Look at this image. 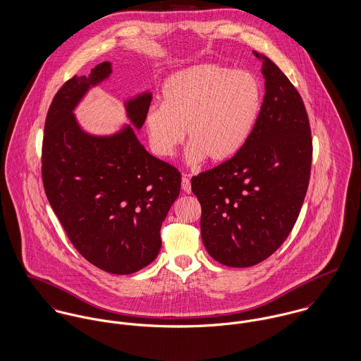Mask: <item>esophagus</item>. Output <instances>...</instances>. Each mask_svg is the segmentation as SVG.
<instances>
[{
	"label": "esophagus",
	"instance_id": "esophagus-1",
	"mask_svg": "<svg viewBox=\"0 0 361 361\" xmlns=\"http://www.w3.org/2000/svg\"><path fill=\"white\" fill-rule=\"evenodd\" d=\"M181 188L184 190L185 194H191V181L187 176H183L181 178Z\"/></svg>",
	"mask_w": 361,
	"mask_h": 361
}]
</instances>
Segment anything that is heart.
<instances>
[{"instance_id": "b5f03b06", "label": "heart", "mask_w": 361, "mask_h": 361, "mask_svg": "<svg viewBox=\"0 0 361 361\" xmlns=\"http://www.w3.org/2000/svg\"><path fill=\"white\" fill-rule=\"evenodd\" d=\"M262 108V90L247 72L202 63L170 76L161 90V106L145 114L151 151L161 159L190 142L187 158L195 164L233 159L247 142Z\"/></svg>"}]
</instances>
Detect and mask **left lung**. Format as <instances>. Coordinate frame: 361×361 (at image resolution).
Masks as SVG:
<instances>
[{
	"label": "left lung",
	"mask_w": 361,
	"mask_h": 361,
	"mask_svg": "<svg viewBox=\"0 0 361 361\" xmlns=\"http://www.w3.org/2000/svg\"><path fill=\"white\" fill-rule=\"evenodd\" d=\"M262 61L266 94L256 126L230 161L191 178L207 253L228 267L271 256L300 213L312 167V131L300 94L280 68Z\"/></svg>",
	"instance_id": "obj_1"
}]
</instances>
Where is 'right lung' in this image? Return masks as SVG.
<instances>
[{"instance_id":"1","label":"right lung","mask_w":361,"mask_h":361,"mask_svg":"<svg viewBox=\"0 0 361 361\" xmlns=\"http://www.w3.org/2000/svg\"><path fill=\"white\" fill-rule=\"evenodd\" d=\"M102 62L66 81L49 106L42 141L47 198L81 256L111 274H133L161 250V227L181 187V174L152 157L130 124L112 135L85 133L73 111L87 91L106 80ZM152 101L144 92L124 104L140 130Z\"/></svg>"}]
</instances>
